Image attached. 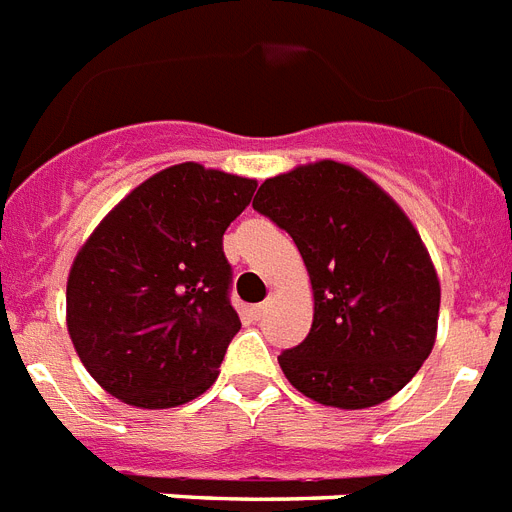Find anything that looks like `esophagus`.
I'll return each mask as SVG.
<instances>
[{"mask_svg": "<svg viewBox=\"0 0 512 512\" xmlns=\"http://www.w3.org/2000/svg\"><path fill=\"white\" fill-rule=\"evenodd\" d=\"M264 314H267V304H256V306H251V317H253V320H261V317H264Z\"/></svg>", "mask_w": 512, "mask_h": 512, "instance_id": "esophagus-1", "label": "esophagus"}]
</instances>
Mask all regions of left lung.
Returning <instances> with one entry per match:
<instances>
[{
    "label": "left lung",
    "mask_w": 512,
    "mask_h": 512,
    "mask_svg": "<svg viewBox=\"0 0 512 512\" xmlns=\"http://www.w3.org/2000/svg\"><path fill=\"white\" fill-rule=\"evenodd\" d=\"M253 208L293 237L312 280V330L277 357L290 386L341 410L402 391L431 354L441 304L407 214L362 171L335 161L267 179Z\"/></svg>",
    "instance_id": "8db88e82"
}]
</instances>
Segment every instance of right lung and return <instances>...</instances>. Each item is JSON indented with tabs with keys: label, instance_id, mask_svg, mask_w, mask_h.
Listing matches in <instances>:
<instances>
[{
	"label": "right lung",
	"instance_id": "right-lung-1",
	"mask_svg": "<svg viewBox=\"0 0 512 512\" xmlns=\"http://www.w3.org/2000/svg\"><path fill=\"white\" fill-rule=\"evenodd\" d=\"M256 179L200 163L158 171L81 245L68 275V333L97 383L142 410L200 396L240 330L222 237Z\"/></svg>",
	"mask_w": 512,
	"mask_h": 512
}]
</instances>
